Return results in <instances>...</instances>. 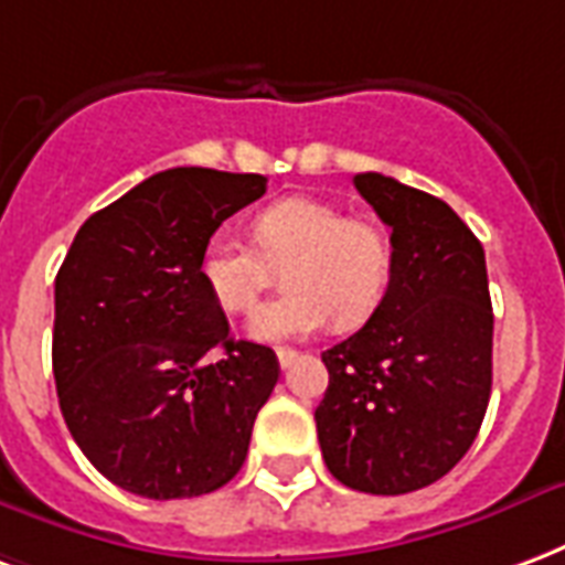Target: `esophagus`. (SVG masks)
Listing matches in <instances>:
<instances>
[{"label": "esophagus", "mask_w": 565, "mask_h": 565, "mask_svg": "<svg viewBox=\"0 0 565 565\" xmlns=\"http://www.w3.org/2000/svg\"><path fill=\"white\" fill-rule=\"evenodd\" d=\"M296 359H299V353H296V350H290V347H278V365L290 367Z\"/></svg>", "instance_id": "esophagus-1"}]
</instances>
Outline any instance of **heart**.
<instances>
[{
	"instance_id": "obj_1",
	"label": "heart",
	"mask_w": 565,
	"mask_h": 565,
	"mask_svg": "<svg viewBox=\"0 0 565 565\" xmlns=\"http://www.w3.org/2000/svg\"><path fill=\"white\" fill-rule=\"evenodd\" d=\"M250 239L215 230L200 248L198 278L218 311L245 315L260 299L269 263L284 260L287 290L250 315L254 341L315 335L329 320L356 329L386 299L395 248L377 221L347 218L326 200L284 198L254 215Z\"/></svg>"
}]
</instances>
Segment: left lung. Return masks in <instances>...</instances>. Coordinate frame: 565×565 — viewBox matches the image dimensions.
<instances>
[{
	"label": "left lung",
	"mask_w": 565,
	"mask_h": 565,
	"mask_svg": "<svg viewBox=\"0 0 565 565\" xmlns=\"http://www.w3.org/2000/svg\"><path fill=\"white\" fill-rule=\"evenodd\" d=\"M353 185L392 227L395 271L374 317L326 350L315 411L323 461L365 494H411L461 461L491 398L494 311L482 242L452 206L383 173Z\"/></svg>",
	"instance_id": "obj_1"
}]
</instances>
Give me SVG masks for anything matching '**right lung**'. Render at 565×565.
<instances>
[{
  "mask_svg": "<svg viewBox=\"0 0 565 565\" xmlns=\"http://www.w3.org/2000/svg\"><path fill=\"white\" fill-rule=\"evenodd\" d=\"M266 194L260 173L173 167L95 212L56 275L53 377L71 437L131 494L179 500L239 473L278 383L198 278L203 242Z\"/></svg>",
  "mask_w": 565,
  "mask_h": 565,
  "instance_id": "obj_1",
  "label": "right lung"
}]
</instances>
